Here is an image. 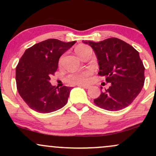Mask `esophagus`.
<instances>
[{
    "label": "esophagus",
    "instance_id": "1",
    "mask_svg": "<svg viewBox=\"0 0 156 156\" xmlns=\"http://www.w3.org/2000/svg\"><path fill=\"white\" fill-rule=\"evenodd\" d=\"M77 86H78V87H83L84 89H89V87H90V86H89V85H84V84H78Z\"/></svg>",
    "mask_w": 156,
    "mask_h": 156
}]
</instances>
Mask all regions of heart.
Segmentation results:
<instances>
[{
    "mask_svg": "<svg viewBox=\"0 0 156 156\" xmlns=\"http://www.w3.org/2000/svg\"><path fill=\"white\" fill-rule=\"evenodd\" d=\"M87 49H91L89 46L85 45V44H80L77 46L75 49L77 55L79 56L82 52ZM92 75V71L91 69H85L82 72L73 73V74L69 75L67 77V80L72 83L75 84H83L87 83L89 81V77Z\"/></svg>",
    "mask_w": 156,
    "mask_h": 156,
    "instance_id": "b5f03b06",
    "label": "heart"
}]
</instances>
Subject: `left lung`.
<instances>
[{
    "instance_id": "left-lung-1",
    "label": "left lung",
    "mask_w": 156,
    "mask_h": 156,
    "mask_svg": "<svg viewBox=\"0 0 156 156\" xmlns=\"http://www.w3.org/2000/svg\"><path fill=\"white\" fill-rule=\"evenodd\" d=\"M95 53L98 75L112 85L94 100L100 108L119 111L132 103L144 83V67L139 52L121 39L112 37L98 42L83 41ZM102 89V87H101Z\"/></svg>"
}]
</instances>
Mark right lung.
Masks as SVG:
<instances>
[{
    "instance_id": "right-lung-1",
    "label": "right lung",
    "mask_w": 156,
    "mask_h": 156,
    "mask_svg": "<svg viewBox=\"0 0 156 156\" xmlns=\"http://www.w3.org/2000/svg\"><path fill=\"white\" fill-rule=\"evenodd\" d=\"M76 42L48 39L28 48L20 58L16 67L17 91L34 111L51 113L67 103L72 87H55L50 80L57 70L61 55Z\"/></svg>"
}]
</instances>
